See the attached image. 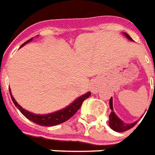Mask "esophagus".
Returning <instances> with one entry per match:
<instances>
[{
	"mask_svg": "<svg viewBox=\"0 0 155 155\" xmlns=\"http://www.w3.org/2000/svg\"><path fill=\"white\" fill-rule=\"evenodd\" d=\"M98 82H94V84H93V88H94V89H98Z\"/></svg>",
	"mask_w": 155,
	"mask_h": 155,
	"instance_id": "34e87169",
	"label": "esophagus"
}]
</instances>
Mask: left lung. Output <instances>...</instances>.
<instances>
[{
	"instance_id": "1",
	"label": "left lung",
	"mask_w": 155,
	"mask_h": 155,
	"mask_svg": "<svg viewBox=\"0 0 155 155\" xmlns=\"http://www.w3.org/2000/svg\"><path fill=\"white\" fill-rule=\"evenodd\" d=\"M122 34L124 35L127 38L130 40V41H133V39L129 36V34H127V33H122ZM155 88V85H154ZM109 106H110V109L112 110V112L110 113L109 115V127L113 129V130H115L117 132H123V131H126V130H129L130 129L131 127H133L137 123V121H135L133 123H125L124 121H122L121 119H120L116 115V113H114L113 111V97H111L109 100Z\"/></svg>"
}]
</instances>
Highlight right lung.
I'll list each match as a JSON object with an SVG mask.
<instances>
[{
  "label": "right lung",
  "instance_id": "obj_1",
  "mask_svg": "<svg viewBox=\"0 0 155 155\" xmlns=\"http://www.w3.org/2000/svg\"><path fill=\"white\" fill-rule=\"evenodd\" d=\"M32 40H33V38L24 42L20 48H22L23 46L27 44L28 42H31ZM10 94L14 104L20 111V113H22L25 117H27L28 120H30L31 121H33L34 123L39 125V126H42V127H53V126H57V125H59L67 121L68 119L71 117L72 116L74 115V113L79 110V108L82 105L84 100L89 98L91 94L90 92H87L86 94L81 95L80 97H78L76 99H74L71 104H69L68 106H66V107H64L62 109L56 111L54 113H48V114H35V113H31L29 111H27L25 108H23L22 107L15 101L13 95L11 94L10 89Z\"/></svg>",
  "mask_w": 155,
  "mask_h": 155
}]
</instances>
